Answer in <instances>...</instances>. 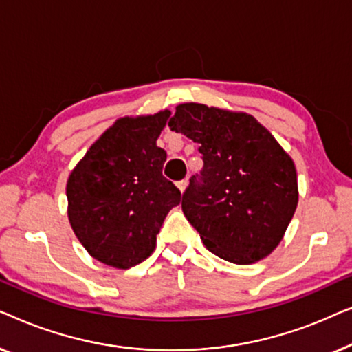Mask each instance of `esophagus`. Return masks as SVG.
Returning a JSON list of instances; mask_svg holds the SVG:
<instances>
[{
    "mask_svg": "<svg viewBox=\"0 0 352 352\" xmlns=\"http://www.w3.org/2000/svg\"><path fill=\"white\" fill-rule=\"evenodd\" d=\"M176 186H177V189H179L181 192H184V190H186V187H187V179L177 181V182H176Z\"/></svg>",
    "mask_w": 352,
    "mask_h": 352,
    "instance_id": "esophagus-1",
    "label": "esophagus"
}]
</instances>
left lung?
Masks as SVG:
<instances>
[{
	"label": "left lung",
	"instance_id": "left-lung-1",
	"mask_svg": "<svg viewBox=\"0 0 352 352\" xmlns=\"http://www.w3.org/2000/svg\"><path fill=\"white\" fill-rule=\"evenodd\" d=\"M168 126L200 144L204 170L190 177L181 205L205 247L234 264L271 254L298 205L290 155L248 113L181 104Z\"/></svg>",
	"mask_w": 352,
	"mask_h": 352
}]
</instances>
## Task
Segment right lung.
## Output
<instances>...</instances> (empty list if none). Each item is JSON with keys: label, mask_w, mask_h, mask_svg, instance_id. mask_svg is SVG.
<instances>
[{"label": "right lung", "mask_w": 352, "mask_h": 352, "mask_svg": "<svg viewBox=\"0 0 352 352\" xmlns=\"http://www.w3.org/2000/svg\"><path fill=\"white\" fill-rule=\"evenodd\" d=\"M170 110L115 122L67 181L69 221L91 256L129 269L151 256L181 192L162 175L166 152L157 139Z\"/></svg>", "instance_id": "right-lung-1"}]
</instances>
